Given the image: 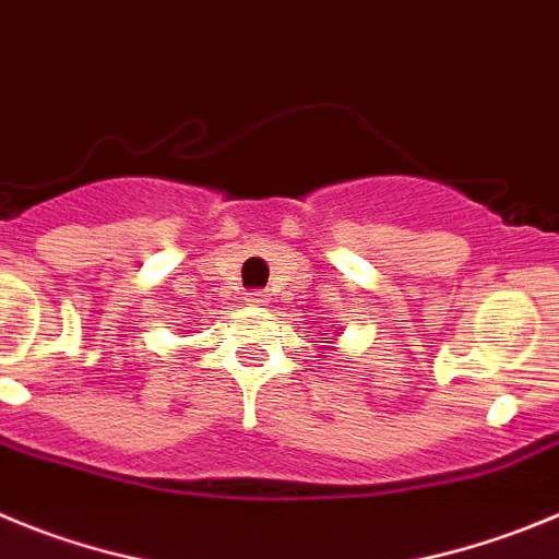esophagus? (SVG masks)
Wrapping results in <instances>:
<instances>
[{
    "mask_svg": "<svg viewBox=\"0 0 559 559\" xmlns=\"http://www.w3.org/2000/svg\"><path fill=\"white\" fill-rule=\"evenodd\" d=\"M245 304H248V306H267L270 304V295L264 289L245 292Z\"/></svg>",
    "mask_w": 559,
    "mask_h": 559,
    "instance_id": "1",
    "label": "esophagus"
}]
</instances>
